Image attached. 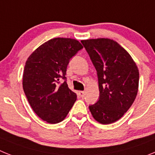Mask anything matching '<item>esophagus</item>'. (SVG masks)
Here are the masks:
<instances>
[{
  "mask_svg": "<svg viewBox=\"0 0 155 155\" xmlns=\"http://www.w3.org/2000/svg\"><path fill=\"white\" fill-rule=\"evenodd\" d=\"M78 94H79V95H80V96L81 97V98H84V94H85V92H84V91H79Z\"/></svg>",
  "mask_w": 155,
  "mask_h": 155,
  "instance_id": "1",
  "label": "esophagus"
}]
</instances>
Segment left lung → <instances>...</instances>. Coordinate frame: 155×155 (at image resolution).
<instances>
[{"mask_svg":"<svg viewBox=\"0 0 155 155\" xmlns=\"http://www.w3.org/2000/svg\"><path fill=\"white\" fill-rule=\"evenodd\" d=\"M97 71L99 98L89 105L91 115L102 124L120 120L136 98L139 71L130 55L109 39L81 41Z\"/></svg>","mask_w":155,"mask_h":155,"instance_id":"left-lung-1","label":"left lung"}]
</instances>
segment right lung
<instances>
[{
	"instance_id": "right-lung-1",
	"label": "right lung",
	"mask_w": 155,
	"mask_h": 155,
	"mask_svg": "<svg viewBox=\"0 0 155 155\" xmlns=\"http://www.w3.org/2000/svg\"><path fill=\"white\" fill-rule=\"evenodd\" d=\"M83 49L76 39L55 38L31 53L23 72V90L31 109L49 124L63 121L77 99L67 83V68Z\"/></svg>"
}]
</instances>
